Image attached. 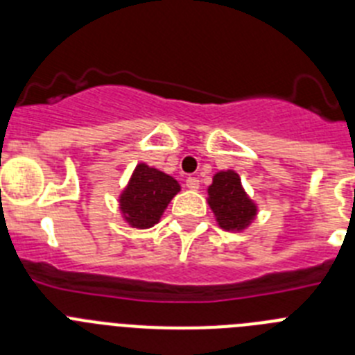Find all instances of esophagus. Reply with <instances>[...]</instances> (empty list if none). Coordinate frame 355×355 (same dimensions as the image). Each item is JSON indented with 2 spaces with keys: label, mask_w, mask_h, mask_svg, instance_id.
Wrapping results in <instances>:
<instances>
[{
  "label": "esophagus",
  "mask_w": 355,
  "mask_h": 355,
  "mask_svg": "<svg viewBox=\"0 0 355 355\" xmlns=\"http://www.w3.org/2000/svg\"><path fill=\"white\" fill-rule=\"evenodd\" d=\"M200 184V181L197 180V178H187V188H190V190H197Z\"/></svg>",
  "instance_id": "obj_1"
}]
</instances>
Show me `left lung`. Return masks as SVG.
I'll return each instance as SVG.
<instances>
[{"label":"left lung","mask_w":355,"mask_h":355,"mask_svg":"<svg viewBox=\"0 0 355 355\" xmlns=\"http://www.w3.org/2000/svg\"><path fill=\"white\" fill-rule=\"evenodd\" d=\"M208 202L216 216V222L225 231H241L256 216V205L249 199L240 175L234 171L216 172L208 188Z\"/></svg>","instance_id":"obj_1"}]
</instances>
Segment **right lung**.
<instances>
[{
  "mask_svg": "<svg viewBox=\"0 0 355 355\" xmlns=\"http://www.w3.org/2000/svg\"><path fill=\"white\" fill-rule=\"evenodd\" d=\"M180 190V183L174 178L146 163H139L119 199L121 211L133 227H153Z\"/></svg>",
  "mask_w": 355,
  "mask_h": 355,
  "instance_id": "1",
  "label": "right lung"
}]
</instances>
